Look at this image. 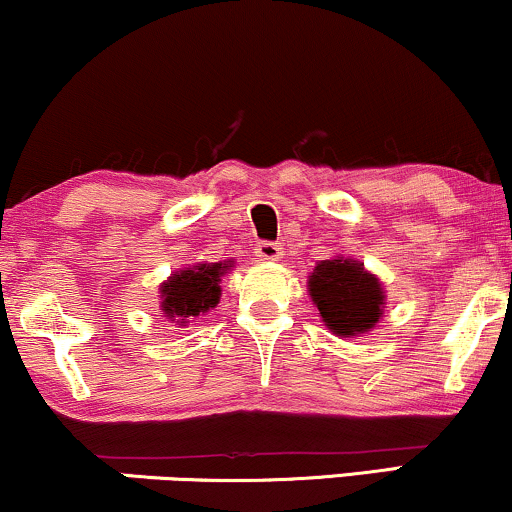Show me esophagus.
<instances>
[{"instance_id":"obj_1","label":"esophagus","mask_w":512,"mask_h":512,"mask_svg":"<svg viewBox=\"0 0 512 512\" xmlns=\"http://www.w3.org/2000/svg\"><path fill=\"white\" fill-rule=\"evenodd\" d=\"M255 255L257 260L262 262H276L281 260V255H284V248H281L279 243H272V240H262V243H257Z\"/></svg>"}]
</instances>
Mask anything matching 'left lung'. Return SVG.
Wrapping results in <instances>:
<instances>
[{"label": "left lung", "instance_id": "1", "mask_svg": "<svg viewBox=\"0 0 512 512\" xmlns=\"http://www.w3.org/2000/svg\"><path fill=\"white\" fill-rule=\"evenodd\" d=\"M308 291L322 322L337 337L366 334L383 317V284L356 260H322L308 276Z\"/></svg>", "mask_w": 512, "mask_h": 512}]
</instances>
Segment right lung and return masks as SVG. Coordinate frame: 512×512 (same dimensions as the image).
<instances>
[{
    "label": "right lung",
    "mask_w": 512,
    "mask_h": 512,
    "mask_svg": "<svg viewBox=\"0 0 512 512\" xmlns=\"http://www.w3.org/2000/svg\"><path fill=\"white\" fill-rule=\"evenodd\" d=\"M233 262H211L185 267L161 284V310L168 320L185 325L190 317H199L216 308L221 298V276Z\"/></svg>",
    "instance_id": "obj_1"
}]
</instances>
